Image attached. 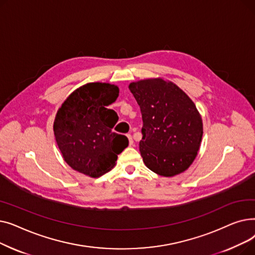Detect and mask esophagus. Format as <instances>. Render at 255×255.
Listing matches in <instances>:
<instances>
[{
  "instance_id": "1",
  "label": "esophagus",
  "mask_w": 255,
  "mask_h": 255,
  "mask_svg": "<svg viewBox=\"0 0 255 255\" xmlns=\"http://www.w3.org/2000/svg\"><path fill=\"white\" fill-rule=\"evenodd\" d=\"M127 137H128V139H129V144H130V145H132V144H133V139H132V136H131L130 134H127Z\"/></svg>"
}]
</instances>
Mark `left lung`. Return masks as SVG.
Here are the masks:
<instances>
[{"label": "left lung", "instance_id": "1", "mask_svg": "<svg viewBox=\"0 0 255 255\" xmlns=\"http://www.w3.org/2000/svg\"><path fill=\"white\" fill-rule=\"evenodd\" d=\"M143 126L139 152L145 166L173 177L194 161L203 137V120L194 102L176 84L161 77L129 85Z\"/></svg>", "mask_w": 255, "mask_h": 255}]
</instances>
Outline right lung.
Returning a JSON list of instances; mask_svg holds the SVG:
<instances>
[{
    "instance_id": "right-lung-1",
    "label": "right lung",
    "mask_w": 255,
    "mask_h": 255,
    "mask_svg": "<svg viewBox=\"0 0 255 255\" xmlns=\"http://www.w3.org/2000/svg\"><path fill=\"white\" fill-rule=\"evenodd\" d=\"M119 87L89 83L74 90L58 110L53 134L63 159L72 169L99 178L115 165L128 145L125 135L112 129L118 116L106 106L119 96Z\"/></svg>"
}]
</instances>
